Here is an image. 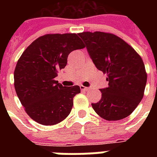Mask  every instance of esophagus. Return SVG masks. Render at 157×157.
I'll list each match as a JSON object with an SVG mask.
<instances>
[{
  "mask_svg": "<svg viewBox=\"0 0 157 157\" xmlns=\"http://www.w3.org/2000/svg\"><path fill=\"white\" fill-rule=\"evenodd\" d=\"M81 90H84V91H87V90H90V87H85L83 86H81Z\"/></svg>",
  "mask_w": 157,
  "mask_h": 157,
  "instance_id": "34e87169",
  "label": "esophagus"
}]
</instances>
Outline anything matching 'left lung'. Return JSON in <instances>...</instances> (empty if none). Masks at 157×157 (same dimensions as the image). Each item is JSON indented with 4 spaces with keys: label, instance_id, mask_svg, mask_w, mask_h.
<instances>
[{
    "label": "left lung",
    "instance_id": "1",
    "mask_svg": "<svg viewBox=\"0 0 157 157\" xmlns=\"http://www.w3.org/2000/svg\"><path fill=\"white\" fill-rule=\"evenodd\" d=\"M78 35L96 67L107 76L108 86L100 89V101L92 103V107L107 121L124 119L134 112L144 97L147 72L143 59L114 34L84 32Z\"/></svg>",
    "mask_w": 157,
    "mask_h": 157
}]
</instances>
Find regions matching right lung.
<instances>
[{
    "instance_id": "1",
    "label": "right lung",
    "mask_w": 157,
    "mask_h": 157,
    "mask_svg": "<svg viewBox=\"0 0 157 157\" xmlns=\"http://www.w3.org/2000/svg\"><path fill=\"white\" fill-rule=\"evenodd\" d=\"M86 47L76 33L46 34L35 40L17 62L14 88L29 117L39 124L54 125L66 118L78 86L66 87L55 81L68 54Z\"/></svg>"
}]
</instances>
